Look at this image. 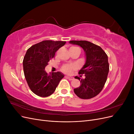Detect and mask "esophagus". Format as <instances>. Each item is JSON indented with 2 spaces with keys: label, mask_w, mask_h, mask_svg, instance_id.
<instances>
[{
  "label": "esophagus",
  "mask_w": 134,
  "mask_h": 134,
  "mask_svg": "<svg viewBox=\"0 0 134 134\" xmlns=\"http://www.w3.org/2000/svg\"><path fill=\"white\" fill-rule=\"evenodd\" d=\"M65 78H66L67 79H68L69 80H73V79H74V78H73V77H71V76H65Z\"/></svg>",
  "instance_id": "34e87169"
}]
</instances>
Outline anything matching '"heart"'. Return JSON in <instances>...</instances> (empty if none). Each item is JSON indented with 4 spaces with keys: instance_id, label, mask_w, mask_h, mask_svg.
<instances>
[{
    "instance_id": "1",
    "label": "heart",
    "mask_w": 134,
    "mask_h": 134,
    "mask_svg": "<svg viewBox=\"0 0 134 134\" xmlns=\"http://www.w3.org/2000/svg\"><path fill=\"white\" fill-rule=\"evenodd\" d=\"M78 48V47H71L70 48ZM74 69H75V66L74 65H72V64L65 65H64L62 68V71L64 72L65 73H66V74H70L72 72V71Z\"/></svg>"
}]
</instances>
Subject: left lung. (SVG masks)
<instances>
[{
	"instance_id": "left-lung-1",
	"label": "left lung",
	"mask_w": 134,
	"mask_h": 134,
	"mask_svg": "<svg viewBox=\"0 0 134 134\" xmlns=\"http://www.w3.org/2000/svg\"><path fill=\"white\" fill-rule=\"evenodd\" d=\"M69 43L82 47L86 62L79 71L84 78L76 76L80 86L74 89L75 94L82 99H90L98 95L106 83L109 71L108 56L100 46L87 41H70ZM82 77V75H80Z\"/></svg>"
}]
</instances>
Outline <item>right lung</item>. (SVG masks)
Instances as JSON below:
<instances>
[{"label": "right lung", "instance_id": "add662e5", "mask_svg": "<svg viewBox=\"0 0 134 134\" xmlns=\"http://www.w3.org/2000/svg\"><path fill=\"white\" fill-rule=\"evenodd\" d=\"M65 41L45 40L27 50L23 61L24 74L31 90L40 97H46L53 93L64 76L62 72L48 74L44 70L48 62Z\"/></svg>", "mask_w": 134, "mask_h": 134}]
</instances>
